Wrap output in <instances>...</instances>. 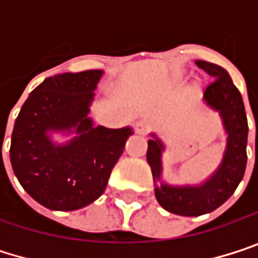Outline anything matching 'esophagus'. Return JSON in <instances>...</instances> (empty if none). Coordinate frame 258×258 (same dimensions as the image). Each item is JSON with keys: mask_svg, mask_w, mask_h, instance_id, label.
Returning a JSON list of instances; mask_svg holds the SVG:
<instances>
[{"mask_svg": "<svg viewBox=\"0 0 258 258\" xmlns=\"http://www.w3.org/2000/svg\"><path fill=\"white\" fill-rule=\"evenodd\" d=\"M148 130H149V127H148V124H146L145 121H139V122L134 125V131L139 133V134H146Z\"/></svg>", "mask_w": 258, "mask_h": 258, "instance_id": "34e87169", "label": "esophagus"}]
</instances>
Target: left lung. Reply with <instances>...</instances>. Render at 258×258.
<instances>
[{"label":"left lung","mask_w":258,"mask_h":258,"mask_svg":"<svg viewBox=\"0 0 258 258\" xmlns=\"http://www.w3.org/2000/svg\"><path fill=\"white\" fill-rule=\"evenodd\" d=\"M196 64L214 78L206 86L203 98L212 109L220 112L229 137L220 169L203 185L176 188L163 183L160 188H155L158 203L166 211L183 217H199L212 212L227 202L243 178L248 158V121L239 89L223 67L208 61H196ZM152 137L148 142L146 160L155 180L161 175V152L164 148L154 134Z\"/></svg>","instance_id":"1"}]
</instances>
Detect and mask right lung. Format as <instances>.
I'll return each mask as SVG.
<instances>
[{
	"label": "right lung",
	"instance_id": "obj_1",
	"mask_svg": "<svg viewBox=\"0 0 258 258\" xmlns=\"http://www.w3.org/2000/svg\"><path fill=\"white\" fill-rule=\"evenodd\" d=\"M101 70L44 79L26 98L12 133L10 161L26 192L47 209L76 211L97 200L124 152L133 128L94 127L89 104ZM75 128L67 145H53L50 129Z\"/></svg>",
	"mask_w": 258,
	"mask_h": 258
}]
</instances>
